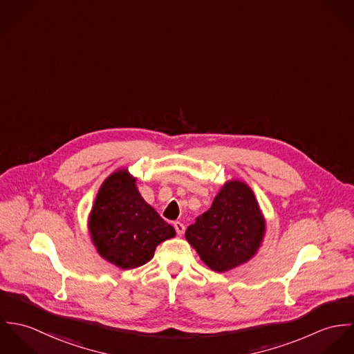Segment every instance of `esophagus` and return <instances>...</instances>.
<instances>
[{"mask_svg":"<svg viewBox=\"0 0 354 354\" xmlns=\"http://www.w3.org/2000/svg\"><path fill=\"white\" fill-rule=\"evenodd\" d=\"M173 226H174V229H176V232H177V234L178 236H181V234H184V232H185V226L181 223V222H174L173 223Z\"/></svg>","mask_w":354,"mask_h":354,"instance_id":"obj_1","label":"esophagus"}]
</instances>
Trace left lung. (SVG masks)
I'll return each instance as SVG.
<instances>
[{"label":"left lung","instance_id":"8db88e82","mask_svg":"<svg viewBox=\"0 0 354 354\" xmlns=\"http://www.w3.org/2000/svg\"><path fill=\"white\" fill-rule=\"evenodd\" d=\"M266 221L253 191L243 181H227L209 209L185 232L187 241L216 272L247 263L257 252Z\"/></svg>","mask_w":354,"mask_h":354}]
</instances>
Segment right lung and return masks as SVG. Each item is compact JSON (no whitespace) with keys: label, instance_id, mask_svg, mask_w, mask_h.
I'll return each instance as SVG.
<instances>
[{"label":"right lung","instance_id":"right-lung-1","mask_svg":"<svg viewBox=\"0 0 354 354\" xmlns=\"http://www.w3.org/2000/svg\"><path fill=\"white\" fill-rule=\"evenodd\" d=\"M135 183L136 178L127 169L110 174L88 216V230L97 251L122 270L146 264L162 241L176 236L173 226L142 198Z\"/></svg>","mask_w":354,"mask_h":354}]
</instances>
